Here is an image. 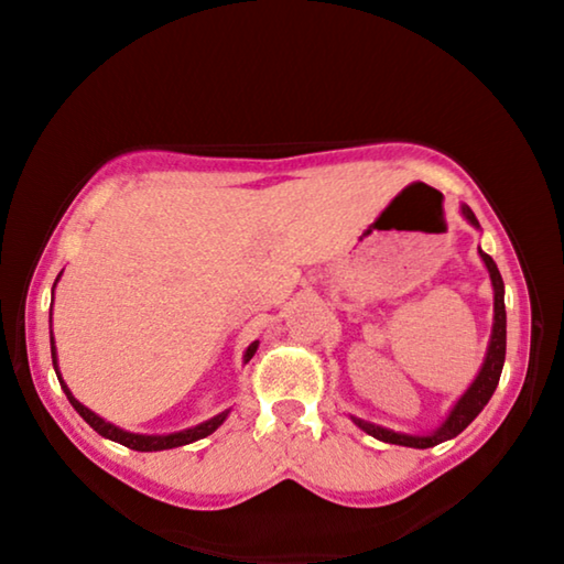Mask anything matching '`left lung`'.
Listing matches in <instances>:
<instances>
[{
  "label": "left lung",
  "instance_id": "8db88e82",
  "mask_svg": "<svg viewBox=\"0 0 564 564\" xmlns=\"http://www.w3.org/2000/svg\"><path fill=\"white\" fill-rule=\"evenodd\" d=\"M463 216L475 228H480L475 214L467 206H463ZM480 256H482L485 265H488L490 281H492V289H495L492 338H490L488 356H485V362L480 368V376H477L475 383L467 388V393L460 400H457V405L451 410V415H447L445 423L437 427L433 435H403V433H395V431H386V427L373 425V423H366V420H360V417H352L360 431H366L368 435H373L383 443L405 445V447H433L437 443H445V441H451V437L460 435L465 427L470 425L477 415H480V410L488 405V400L492 398L495 388H498V383H500L502 362H505V336H508V333H505V283H502V275H500L498 265H495V261L490 259L488 253L480 251Z\"/></svg>",
  "mask_w": 564,
  "mask_h": 564
}]
</instances>
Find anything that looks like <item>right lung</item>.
<instances>
[{
    "instance_id": "right-lung-1",
    "label": "right lung",
    "mask_w": 564,
    "mask_h": 564,
    "mask_svg": "<svg viewBox=\"0 0 564 564\" xmlns=\"http://www.w3.org/2000/svg\"><path fill=\"white\" fill-rule=\"evenodd\" d=\"M56 281H59V279H56ZM54 285H56V283H54ZM256 348H259V340L251 343V346L246 348V356H243L246 362L253 358ZM52 362H54V370H56V348H54V338H52ZM59 383H62V378H59ZM62 388H64V393H66V398H69V403L74 405L76 413H79L84 420H87V423L94 427V431H97V433L104 435V437H109V441H113V443H121V445L131 447V451H141V453L169 451V447H178V445H188V443H194V441H202V437L212 435V433L216 431V427L224 423L226 415H228V410H226V413L216 415V417H212V420H206V423H202V425L188 427V431H181V433H171V435H137V433L121 431V427L107 423V420H101L97 413H91L89 408H84V405L79 403V400H76V398L69 393V388H66L64 383H62Z\"/></svg>"
}]
</instances>
